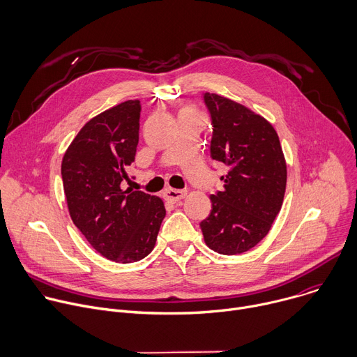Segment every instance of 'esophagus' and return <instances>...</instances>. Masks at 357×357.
Wrapping results in <instances>:
<instances>
[{"label": "esophagus", "instance_id": "34e87169", "mask_svg": "<svg viewBox=\"0 0 357 357\" xmlns=\"http://www.w3.org/2000/svg\"><path fill=\"white\" fill-rule=\"evenodd\" d=\"M165 196L168 200L171 202H179L181 199H183L186 196V192L185 190H179V189H172V188H168L165 190Z\"/></svg>", "mask_w": 357, "mask_h": 357}]
</instances>
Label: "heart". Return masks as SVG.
I'll return each mask as SVG.
<instances>
[{
  "label": "heart",
  "instance_id": "obj_1",
  "mask_svg": "<svg viewBox=\"0 0 357 357\" xmlns=\"http://www.w3.org/2000/svg\"><path fill=\"white\" fill-rule=\"evenodd\" d=\"M185 110H190V109H185Z\"/></svg>",
  "mask_w": 357,
  "mask_h": 357
}]
</instances>
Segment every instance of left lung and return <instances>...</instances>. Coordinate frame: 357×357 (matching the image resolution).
Returning a JSON list of instances; mask_svg holds the SVG:
<instances>
[{"label": "left lung", "instance_id": "left-lung-1", "mask_svg": "<svg viewBox=\"0 0 357 357\" xmlns=\"http://www.w3.org/2000/svg\"><path fill=\"white\" fill-rule=\"evenodd\" d=\"M203 100L211 113V157L227 167L223 189L211 195V215L200 222L209 248L233 256L257 245L281 211L287 164L274 127L260 114L215 93Z\"/></svg>", "mask_w": 357, "mask_h": 357}]
</instances>
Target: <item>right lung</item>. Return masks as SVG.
I'll use <instances>...</instances> for the list:
<instances>
[{"label": "right lung", "instance_id": "1", "mask_svg": "<svg viewBox=\"0 0 357 357\" xmlns=\"http://www.w3.org/2000/svg\"><path fill=\"white\" fill-rule=\"evenodd\" d=\"M139 113V101L127 100L93 117L62 160L75 226L101 256L123 264L148 256L167 213L161 197L121 186L135 160Z\"/></svg>", "mask_w": 357, "mask_h": 357}]
</instances>
